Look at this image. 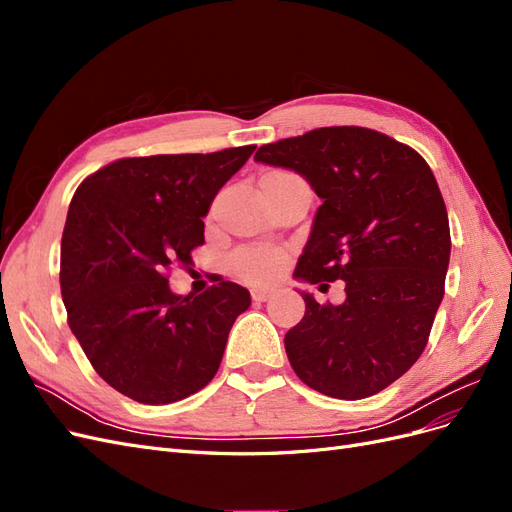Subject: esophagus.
<instances>
[{"label": "esophagus", "instance_id": "1", "mask_svg": "<svg viewBox=\"0 0 512 512\" xmlns=\"http://www.w3.org/2000/svg\"><path fill=\"white\" fill-rule=\"evenodd\" d=\"M271 294H273V290H269V288H260V290H252V299H254V301H258V303H262V301H267V299H271Z\"/></svg>", "mask_w": 512, "mask_h": 512}]
</instances>
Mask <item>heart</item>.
I'll return each instance as SVG.
<instances>
[{"label":"heart","mask_w":512,"mask_h":512,"mask_svg":"<svg viewBox=\"0 0 512 512\" xmlns=\"http://www.w3.org/2000/svg\"><path fill=\"white\" fill-rule=\"evenodd\" d=\"M286 173H271L267 177H282ZM284 252L275 247H243L232 256V269L241 280L250 284H267L280 275Z\"/></svg>","instance_id":"obj_1"}]
</instances>
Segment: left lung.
I'll return each mask as SVG.
<instances>
[{"label":"left lung","mask_w":512,"mask_h":512,"mask_svg":"<svg viewBox=\"0 0 512 512\" xmlns=\"http://www.w3.org/2000/svg\"><path fill=\"white\" fill-rule=\"evenodd\" d=\"M254 160L294 170L322 200L294 277L346 284L342 305L301 292L305 316L284 337L294 374L335 399L380 393L423 354L444 297L451 230L429 164L359 126L262 145Z\"/></svg>","instance_id":"8db88e82"}]
</instances>
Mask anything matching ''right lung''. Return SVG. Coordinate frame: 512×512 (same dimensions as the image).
<instances>
[{
  "mask_svg": "<svg viewBox=\"0 0 512 512\" xmlns=\"http://www.w3.org/2000/svg\"><path fill=\"white\" fill-rule=\"evenodd\" d=\"M254 149L123 158L74 192L59 271L68 324L98 376L138 404H173L207 386L252 303L222 277L181 297L168 271L192 265L215 194Z\"/></svg>",
  "mask_w": 512,
  "mask_h": 512,
  "instance_id": "add662e5",
  "label": "right lung"
}]
</instances>
